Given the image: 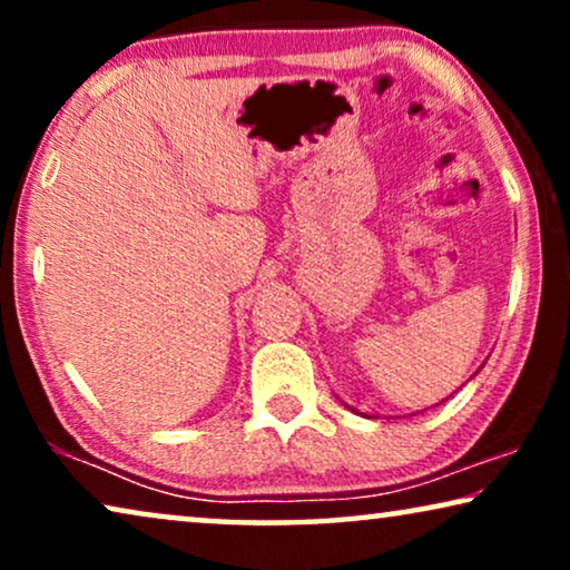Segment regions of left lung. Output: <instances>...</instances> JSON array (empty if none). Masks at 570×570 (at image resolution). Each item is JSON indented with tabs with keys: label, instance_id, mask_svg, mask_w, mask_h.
<instances>
[{
	"label": "left lung",
	"instance_id": "left-lung-1",
	"mask_svg": "<svg viewBox=\"0 0 570 570\" xmlns=\"http://www.w3.org/2000/svg\"><path fill=\"white\" fill-rule=\"evenodd\" d=\"M474 373H478V371H474ZM347 407H350V404H347ZM350 410H353V407H350ZM365 417H368V415H365Z\"/></svg>",
	"mask_w": 570,
	"mask_h": 570
}]
</instances>
